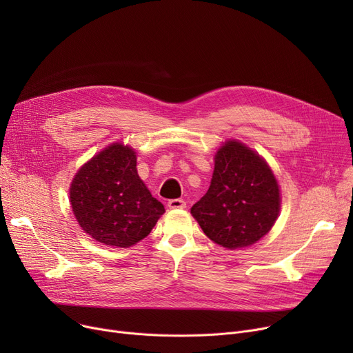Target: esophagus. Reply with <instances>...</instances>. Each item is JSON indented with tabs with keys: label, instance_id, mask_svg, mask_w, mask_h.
I'll use <instances>...</instances> for the list:
<instances>
[{
	"label": "esophagus",
	"instance_id": "esophagus-1",
	"mask_svg": "<svg viewBox=\"0 0 353 353\" xmlns=\"http://www.w3.org/2000/svg\"><path fill=\"white\" fill-rule=\"evenodd\" d=\"M167 206H169L170 209H184L186 208V201H184L183 199H172V200H169V203H167Z\"/></svg>",
	"mask_w": 353,
	"mask_h": 353
}]
</instances>
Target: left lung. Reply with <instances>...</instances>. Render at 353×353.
Masks as SVG:
<instances>
[{"label": "left lung", "mask_w": 353, "mask_h": 353, "mask_svg": "<svg viewBox=\"0 0 353 353\" xmlns=\"http://www.w3.org/2000/svg\"><path fill=\"white\" fill-rule=\"evenodd\" d=\"M279 209V186L266 161L230 140L219 148L210 188L193 205L192 214L214 243L237 249L262 239Z\"/></svg>", "instance_id": "8db88e82"}]
</instances>
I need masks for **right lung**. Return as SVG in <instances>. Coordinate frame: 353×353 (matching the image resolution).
Listing matches in <instances>:
<instances>
[{"instance_id": "obj_1", "label": "right lung", "mask_w": 353, "mask_h": 353, "mask_svg": "<svg viewBox=\"0 0 353 353\" xmlns=\"http://www.w3.org/2000/svg\"><path fill=\"white\" fill-rule=\"evenodd\" d=\"M136 165L133 148L114 143L84 164L71 183L70 200L79 225L100 243L133 246L164 213Z\"/></svg>"}]
</instances>
